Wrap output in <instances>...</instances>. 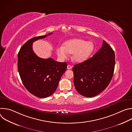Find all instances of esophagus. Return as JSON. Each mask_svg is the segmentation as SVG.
Instances as JSON below:
<instances>
[{
	"label": "esophagus",
	"instance_id": "34e87169",
	"mask_svg": "<svg viewBox=\"0 0 132 132\" xmlns=\"http://www.w3.org/2000/svg\"><path fill=\"white\" fill-rule=\"evenodd\" d=\"M67 69H71L72 68V66L71 65H68L67 66Z\"/></svg>",
	"mask_w": 132,
	"mask_h": 132
}]
</instances>
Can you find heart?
<instances>
[{"instance_id": "obj_1", "label": "heart", "mask_w": 132, "mask_h": 132, "mask_svg": "<svg viewBox=\"0 0 132 132\" xmlns=\"http://www.w3.org/2000/svg\"><path fill=\"white\" fill-rule=\"evenodd\" d=\"M94 44L80 39L69 40L64 46L58 47L56 50L57 55L61 60L65 59L69 53H72V59L76 62L81 63L87 60L94 50Z\"/></svg>"}]
</instances>
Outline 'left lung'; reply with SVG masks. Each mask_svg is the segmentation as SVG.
Segmentation results:
<instances>
[{
  "label": "left lung",
  "instance_id": "8db88e82",
  "mask_svg": "<svg viewBox=\"0 0 132 132\" xmlns=\"http://www.w3.org/2000/svg\"><path fill=\"white\" fill-rule=\"evenodd\" d=\"M115 63L114 51L103 40L101 48L92 57L72 68L76 90L88 98L98 95L110 84Z\"/></svg>",
  "mask_w": 132,
  "mask_h": 132
}]
</instances>
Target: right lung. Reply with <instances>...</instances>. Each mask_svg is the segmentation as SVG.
Listing matches in <instances>:
<instances>
[{
  "instance_id": "add662e5",
  "label": "right lung",
  "mask_w": 132,
  "mask_h": 132,
  "mask_svg": "<svg viewBox=\"0 0 132 132\" xmlns=\"http://www.w3.org/2000/svg\"><path fill=\"white\" fill-rule=\"evenodd\" d=\"M52 33L28 40L18 55V71L23 85L32 95L41 98L48 97L55 91L67 66L66 62L40 58L33 51V42Z\"/></svg>"
}]
</instances>
